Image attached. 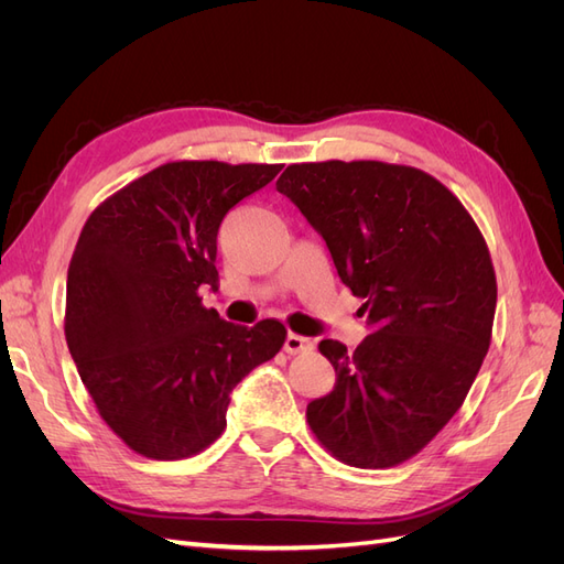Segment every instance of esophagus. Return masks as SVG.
I'll use <instances>...</instances> for the list:
<instances>
[{"instance_id":"obj_1","label":"esophagus","mask_w":564,"mask_h":564,"mask_svg":"<svg viewBox=\"0 0 564 564\" xmlns=\"http://www.w3.org/2000/svg\"><path fill=\"white\" fill-rule=\"evenodd\" d=\"M284 350L289 355H296V352H308L313 350V340L305 338V336H299V334H289L284 338Z\"/></svg>"}]
</instances>
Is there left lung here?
Here are the masks:
<instances>
[{"mask_svg": "<svg viewBox=\"0 0 564 564\" xmlns=\"http://www.w3.org/2000/svg\"><path fill=\"white\" fill-rule=\"evenodd\" d=\"M278 191L365 299L371 332L355 352L319 340L336 383L308 404L311 431L348 466H398L458 412L489 350L497 275L485 237L464 204L414 166L292 164Z\"/></svg>", "mask_w": 564, "mask_h": 564, "instance_id": "1", "label": "left lung"}]
</instances>
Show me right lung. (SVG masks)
Here are the masks:
<instances>
[{
	"label": "right lung",
	"instance_id": "obj_1",
	"mask_svg": "<svg viewBox=\"0 0 564 564\" xmlns=\"http://www.w3.org/2000/svg\"><path fill=\"white\" fill-rule=\"evenodd\" d=\"M282 164L169 162L94 209L65 294V340L110 431L148 458L207 449L226 429L230 392L275 357L284 324L242 327L204 308L218 289L216 237L237 202Z\"/></svg>",
	"mask_w": 564,
	"mask_h": 564
}]
</instances>
